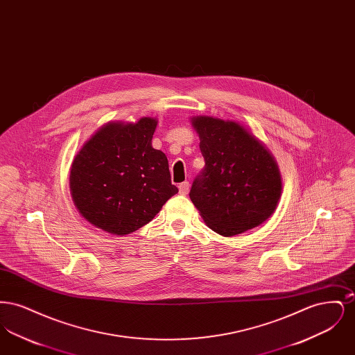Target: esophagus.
<instances>
[{"instance_id": "34e87169", "label": "esophagus", "mask_w": 355, "mask_h": 355, "mask_svg": "<svg viewBox=\"0 0 355 355\" xmlns=\"http://www.w3.org/2000/svg\"><path fill=\"white\" fill-rule=\"evenodd\" d=\"M180 193L181 194H187L189 193V190H190V184L189 182H182V184H180Z\"/></svg>"}]
</instances>
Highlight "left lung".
<instances>
[{"label": "left lung", "mask_w": 355, "mask_h": 355, "mask_svg": "<svg viewBox=\"0 0 355 355\" xmlns=\"http://www.w3.org/2000/svg\"><path fill=\"white\" fill-rule=\"evenodd\" d=\"M191 123L200 135L205 168L189 196L203 220L223 236L259 226L274 213L282 191L272 154L234 121L200 116Z\"/></svg>", "instance_id": "obj_1"}]
</instances>
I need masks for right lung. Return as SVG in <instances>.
Instances as JSON below:
<instances>
[{
  "instance_id": "1",
  "label": "right lung",
  "mask_w": 355,
  "mask_h": 355,
  "mask_svg": "<svg viewBox=\"0 0 355 355\" xmlns=\"http://www.w3.org/2000/svg\"><path fill=\"white\" fill-rule=\"evenodd\" d=\"M157 119L109 122L85 142L70 169V193L80 214L110 234L149 223L178 193L165 153L152 146Z\"/></svg>"
}]
</instances>
